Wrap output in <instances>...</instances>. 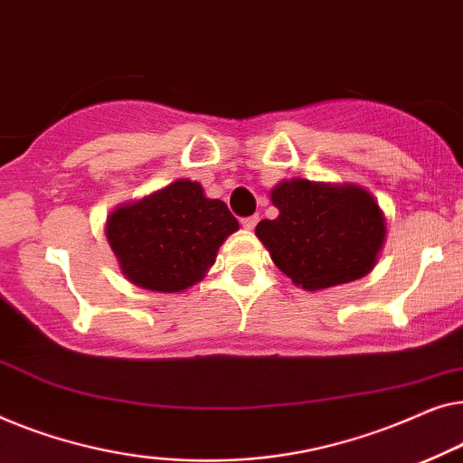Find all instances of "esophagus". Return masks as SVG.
<instances>
[{"instance_id":"obj_1","label":"esophagus","mask_w":463,"mask_h":463,"mask_svg":"<svg viewBox=\"0 0 463 463\" xmlns=\"http://www.w3.org/2000/svg\"><path fill=\"white\" fill-rule=\"evenodd\" d=\"M258 224V216H247L241 220V226H243L245 231H253V226Z\"/></svg>"}]
</instances>
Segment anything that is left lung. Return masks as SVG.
I'll return each mask as SVG.
<instances>
[{
	"label": "left lung",
	"mask_w": 463,
	"mask_h": 463,
	"mask_svg": "<svg viewBox=\"0 0 463 463\" xmlns=\"http://www.w3.org/2000/svg\"><path fill=\"white\" fill-rule=\"evenodd\" d=\"M270 201L279 216L262 220L256 237L298 288L321 291L373 270L386 216L367 188L291 178L272 188Z\"/></svg>",
	"instance_id": "1"
}]
</instances>
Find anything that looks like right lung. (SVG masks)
Wrapping results in <instances>:
<instances>
[{
  "mask_svg": "<svg viewBox=\"0 0 463 463\" xmlns=\"http://www.w3.org/2000/svg\"><path fill=\"white\" fill-rule=\"evenodd\" d=\"M234 231L239 222L224 201L205 197L203 186L188 178L117 205L104 222L121 275L159 294L199 283Z\"/></svg>",
  "mask_w": 463,
  "mask_h": 463,
  "instance_id": "obj_1",
  "label": "right lung"
}]
</instances>
